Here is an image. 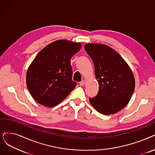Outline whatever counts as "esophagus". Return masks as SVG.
Masks as SVG:
<instances>
[{"label":"esophagus","mask_w":155,"mask_h":155,"mask_svg":"<svg viewBox=\"0 0 155 155\" xmlns=\"http://www.w3.org/2000/svg\"><path fill=\"white\" fill-rule=\"evenodd\" d=\"M84 84H85V81H81L79 83V85L80 86H84Z\"/></svg>","instance_id":"34e87169"}]
</instances>
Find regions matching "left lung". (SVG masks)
I'll use <instances>...</instances> for the list:
<instances>
[{"label": "left lung", "mask_w": 155, "mask_h": 155, "mask_svg": "<svg viewBox=\"0 0 155 155\" xmlns=\"http://www.w3.org/2000/svg\"><path fill=\"white\" fill-rule=\"evenodd\" d=\"M84 49L94 62L99 85L97 95L89 98L91 104L103 114L118 112L128 104L134 91L135 79L130 68L107 45L87 44Z\"/></svg>", "instance_id": "obj_1"}]
</instances>
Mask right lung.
<instances>
[{"instance_id": "add662e5", "label": "right lung", "mask_w": 155, "mask_h": 155, "mask_svg": "<svg viewBox=\"0 0 155 155\" xmlns=\"http://www.w3.org/2000/svg\"><path fill=\"white\" fill-rule=\"evenodd\" d=\"M81 48L80 43L58 40L37 54L27 73V86L31 95L43 106L54 107L76 87L72 81L71 58Z\"/></svg>"}]
</instances>
